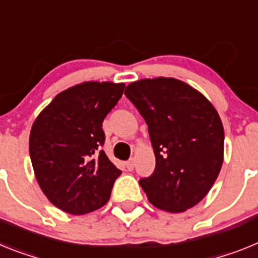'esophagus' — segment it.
Masks as SVG:
<instances>
[{"mask_svg": "<svg viewBox=\"0 0 258 258\" xmlns=\"http://www.w3.org/2000/svg\"><path fill=\"white\" fill-rule=\"evenodd\" d=\"M124 166H126V169L128 170V171H132V170H134V166H135V163H134V160L127 161V162L124 163Z\"/></svg>", "mask_w": 258, "mask_h": 258, "instance_id": "obj_1", "label": "esophagus"}]
</instances>
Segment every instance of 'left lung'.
Returning a JSON list of instances; mask_svg holds the SVG:
<instances>
[{"label": "left lung", "instance_id": "left-lung-1", "mask_svg": "<svg viewBox=\"0 0 258 258\" xmlns=\"http://www.w3.org/2000/svg\"><path fill=\"white\" fill-rule=\"evenodd\" d=\"M124 95L145 119L156 169L139 180L149 203L182 213L207 196L223 163L225 132L203 93L174 78L142 79Z\"/></svg>", "mask_w": 258, "mask_h": 258}]
</instances>
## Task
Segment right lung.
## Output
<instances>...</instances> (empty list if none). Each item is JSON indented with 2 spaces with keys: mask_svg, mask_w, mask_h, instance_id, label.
Wrapping results in <instances>:
<instances>
[{
  "mask_svg": "<svg viewBox=\"0 0 258 258\" xmlns=\"http://www.w3.org/2000/svg\"><path fill=\"white\" fill-rule=\"evenodd\" d=\"M123 89V83H80L58 93L33 122L30 156L36 180L58 209L80 216L110 199L122 171L101 151L102 122Z\"/></svg>",
  "mask_w": 258,
  "mask_h": 258,
  "instance_id": "add662e5",
  "label": "right lung"
}]
</instances>
